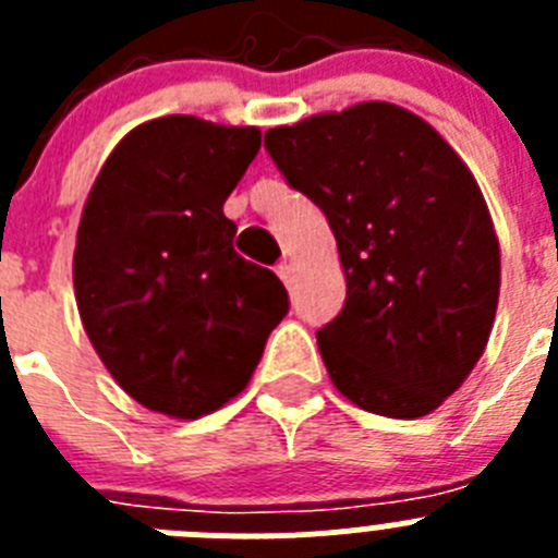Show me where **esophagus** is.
Returning <instances> with one entry per match:
<instances>
[{
  "label": "esophagus",
  "instance_id": "1",
  "mask_svg": "<svg viewBox=\"0 0 558 558\" xmlns=\"http://www.w3.org/2000/svg\"><path fill=\"white\" fill-rule=\"evenodd\" d=\"M276 274H279V279H282V282L288 284V288H290V284H293V279H295V270H293V265H288V263H284V265H279V268H276Z\"/></svg>",
  "mask_w": 558,
  "mask_h": 558
}]
</instances>
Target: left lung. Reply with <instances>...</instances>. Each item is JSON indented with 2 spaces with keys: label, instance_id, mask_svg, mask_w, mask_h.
<instances>
[{
  "label": "left lung",
  "instance_id": "obj_1",
  "mask_svg": "<svg viewBox=\"0 0 558 558\" xmlns=\"http://www.w3.org/2000/svg\"><path fill=\"white\" fill-rule=\"evenodd\" d=\"M265 147L338 243L347 304L318 329L335 388L379 416L433 413L481 360L500 295L470 167L430 122L379 100L270 128Z\"/></svg>",
  "mask_w": 558,
  "mask_h": 558
}]
</instances>
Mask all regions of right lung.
<instances>
[{
  "instance_id": "right-lung-1",
  "label": "right lung",
  "mask_w": 558,
  "mask_h": 558,
  "mask_svg": "<svg viewBox=\"0 0 558 558\" xmlns=\"http://www.w3.org/2000/svg\"><path fill=\"white\" fill-rule=\"evenodd\" d=\"M259 128L190 113L142 122L97 172L77 226V313L102 366L147 411L198 418L248 386L288 315L274 270L234 251L223 204Z\"/></svg>"
}]
</instances>
